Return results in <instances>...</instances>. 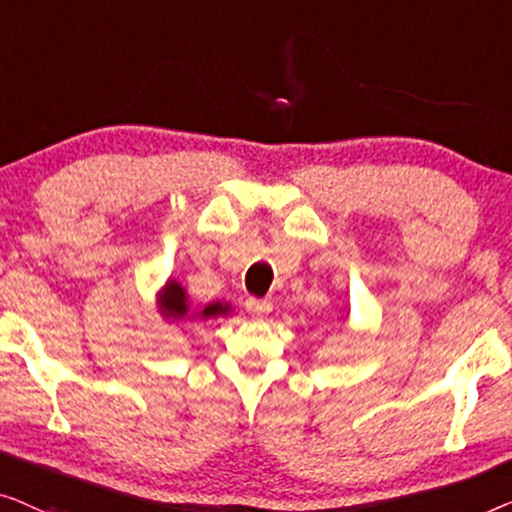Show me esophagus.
Here are the masks:
<instances>
[{"mask_svg":"<svg viewBox=\"0 0 512 512\" xmlns=\"http://www.w3.org/2000/svg\"><path fill=\"white\" fill-rule=\"evenodd\" d=\"M271 308H273V304H271V301H266V299H248L246 301V311L257 320L266 318V315L271 313Z\"/></svg>","mask_w":512,"mask_h":512,"instance_id":"obj_1","label":"esophagus"}]
</instances>
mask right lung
Segmentation results:
<instances>
[{
  "label": "right lung",
  "instance_id": "add662e5",
  "mask_svg": "<svg viewBox=\"0 0 512 512\" xmlns=\"http://www.w3.org/2000/svg\"><path fill=\"white\" fill-rule=\"evenodd\" d=\"M160 311L164 318L169 320L187 318V313H190V304H187V292L183 290L181 283H176V280H167V285H164L160 292ZM229 313H232V306L213 301V304L201 308L197 318L208 320V318H220V315H229Z\"/></svg>",
  "mask_w": 512,
  "mask_h": 512
}]
</instances>
